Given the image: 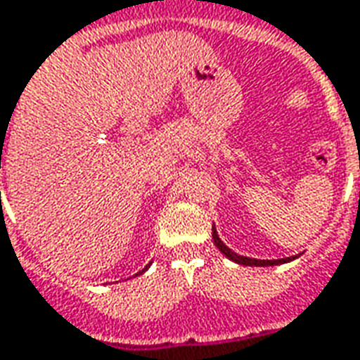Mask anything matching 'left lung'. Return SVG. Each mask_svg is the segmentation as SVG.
Masks as SVG:
<instances>
[{"mask_svg": "<svg viewBox=\"0 0 360 360\" xmlns=\"http://www.w3.org/2000/svg\"><path fill=\"white\" fill-rule=\"evenodd\" d=\"M212 240H214V244H217V248L229 258V260H232V262L240 264V266H278V264H285V262H292V260H295L297 256H290V258H280V260H256V258H248V256H240V254H236L234 250H231L224 242L219 238V232H217V229L212 226Z\"/></svg>", "mask_w": 360, "mask_h": 360, "instance_id": "left-lung-1", "label": "left lung"}]
</instances>
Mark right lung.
<instances>
[{
	"label": "right lung",
	"mask_w": 360,
	"mask_h": 360,
	"mask_svg": "<svg viewBox=\"0 0 360 360\" xmlns=\"http://www.w3.org/2000/svg\"><path fill=\"white\" fill-rule=\"evenodd\" d=\"M143 270H148V268H143ZM143 270H141V272H143Z\"/></svg>",
	"instance_id": "add662e5"
}]
</instances>
